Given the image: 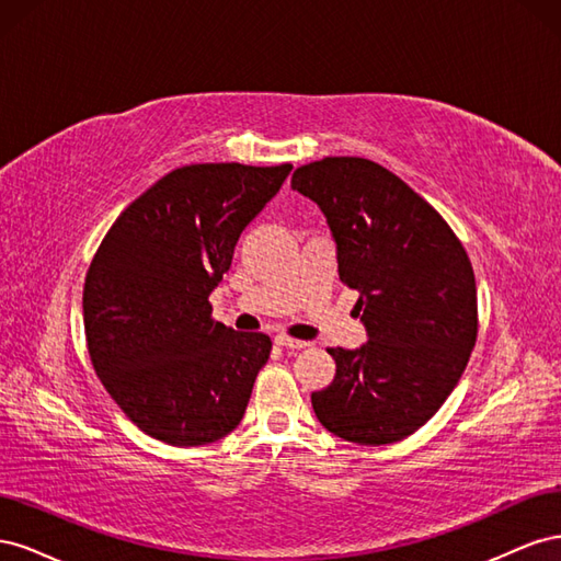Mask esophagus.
Masks as SVG:
<instances>
[{
  "instance_id": "esophagus-1",
  "label": "esophagus",
  "mask_w": 561,
  "mask_h": 561,
  "mask_svg": "<svg viewBox=\"0 0 561 561\" xmlns=\"http://www.w3.org/2000/svg\"><path fill=\"white\" fill-rule=\"evenodd\" d=\"M274 342L280 348H290V351H299V348H307L309 346V342H301V339H290V336H285V334H278Z\"/></svg>"
}]
</instances>
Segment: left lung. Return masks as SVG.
<instances>
[{"label":"left lung","instance_id":"8db88e82","mask_svg":"<svg viewBox=\"0 0 561 561\" xmlns=\"http://www.w3.org/2000/svg\"><path fill=\"white\" fill-rule=\"evenodd\" d=\"M290 186L325 215L339 278L358 290V348H330L332 383L311 393L318 421L358 445H390L426 423L461 379L478 336V287L463 245L383 165L328 157Z\"/></svg>","mask_w":561,"mask_h":561}]
</instances>
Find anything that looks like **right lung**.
I'll return each instance as SVG.
<instances>
[{"mask_svg": "<svg viewBox=\"0 0 561 561\" xmlns=\"http://www.w3.org/2000/svg\"><path fill=\"white\" fill-rule=\"evenodd\" d=\"M293 165L194 163L118 215L83 285L95 375L142 433L208 445L239 426L271 339L210 318L243 229Z\"/></svg>", "mask_w": 561, "mask_h": 561, "instance_id": "add662e5", "label": "right lung"}]
</instances>
